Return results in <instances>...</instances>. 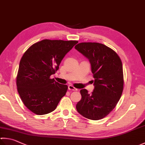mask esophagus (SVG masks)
Masks as SVG:
<instances>
[{
  "instance_id": "esophagus-1",
  "label": "esophagus",
  "mask_w": 145,
  "mask_h": 145,
  "mask_svg": "<svg viewBox=\"0 0 145 145\" xmlns=\"http://www.w3.org/2000/svg\"><path fill=\"white\" fill-rule=\"evenodd\" d=\"M68 89H69V90H72V91H77V90H78L77 88H74V87L72 86V85L68 86Z\"/></svg>"
}]
</instances>
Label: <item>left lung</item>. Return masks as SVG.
Instances as JSON below:
<instances>
[{
    "label": "left lung",
    "mask_w": 145,
    "mask_h": 145,
    "mask_svg": "<svg viewBox=\"0 0 145 145\" xmlns=\"http://www.w3.org/2000/svg\"><path fill=\"white\" fill-rule=\"evenodd\" d=\"M86 57L93 74L94 89L80 90L81 99L76 110L91 120H100L115 108L123 91L124 79L121 60L112 49L99 43H80L75 46Z\"/></svg>",
    "instance_id": "obj_1"
}]
</instances>
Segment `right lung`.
I'll list each match as a JSON object with an SVG mask.
<instances>
[{
  "instance_id": "add662e5",
  "label": "right lung",
  "mask_w": 145,
  "mask_h": 145,
  "mask_svg": "<svg viewBox=\"0 0 145 145\" xmlns=\"http://www.w3.org/2000/svg\"><path fill=\"white\" fill-rule=\"evenodd\" d=\"M78 41L43 40L31 45L20 61L16 78L18 91L23 103L37 115L56 108L66 93L67 86L50 79L64 56Z\"/></svg>"
}]
</instances>
